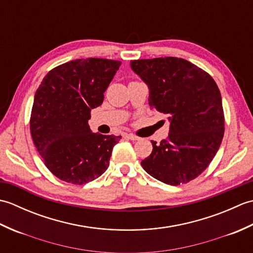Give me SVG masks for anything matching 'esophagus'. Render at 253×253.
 <instances>
[{"mask_svg": "<svg viewBox=\"0 0 253 253\" xmlns=\"http://www.w3.org/2000/svg\"><path fill=\"white\" fill-rule=\"evenodd\" d=\"M124 137L127 138V139H129V140H132V141H136V140H139V139H140L138 136L131 135V133H130V135H124Z\"/></svg>", "mask_w": 253, "mask_h": 253, "instance_id": "34e87169", "label": "esophagus"}]
</instances>
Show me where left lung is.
<instances>
[{
  "label": "left lung",
  "instance_id": "obj_1",
  "mask_svg": "<svg viewBox=\"0 0 253 253\" xmlns=\"http://www.w3.org/2000/svg\"><path fill=\"white\" fill-rule=\"evenodd\" d=\"M148 84L149 105L169 116V137L141 165L155 179L177 186L195 179L215 157L224 136L222 96L216 83L195 64L178 57L130 62Z\"/></svg>",
  "mask_w": 253,
  "mask_h": 253
}]
</instances>
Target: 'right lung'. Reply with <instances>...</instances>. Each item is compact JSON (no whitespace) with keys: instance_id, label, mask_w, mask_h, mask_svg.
<instances>
[{"instance_id":"add662e5","label":"right lung","mask_w":253,"mask_h":253,"mask_svg":"<svg viewBox=\"0 0 253 253\" xmlns=\"http://www.w3.org/2000/svg\"><path fill=\"white\" fill-rule=\"evenodd\" d=\"M121 64L94 57L67 62L47 73L37 89L31 137L46 168L61 180L83 185L109 168L122 137L91 132L88 121Z\"/></svg>"}]
</instances>
